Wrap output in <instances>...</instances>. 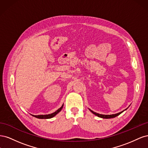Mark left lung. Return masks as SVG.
<instances>
[{"instance_id":"obj_1","label":"left lung","mask_w":148,"mask_h":148,"mask_svg":"<svg viewBox=\"0 0 148 148\" xmlns=\"http://www.w3.org/2000/svg\"><path fill=\"white\" fill-rule=\"evenodd\" d=\"M90 110V109H89ZM90 111L91 112L92 114H94L95 115H97V117H101V118H103V119H110V118H114V117H117V116H118L119 115H120L121 113H122L123 111L121 112H119L118 114H112V115H102V114H97V113H96L95 112H93L92 110H90Z\"/></svg>"}]
</instances>
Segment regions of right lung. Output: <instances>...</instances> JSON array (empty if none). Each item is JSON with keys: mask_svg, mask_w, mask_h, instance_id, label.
<instances>
[{"mask_svg": "<svg viewBox=\"0 0 148 148\" xmlns=\"http://www.w3.org/2000/svg\"><path fill=\"white\" fill-rule=\"evenodd\" d=\"M62 107H63V106H62L60 109H59L57 110H56L55 112H53V113L51 114H48V115H32L34 116V117H35L38 118V119H51V118H52L53 117H54V116L56 114H57L58 113H59V112L62 110Z\"/></svg>", "mask_w": 148, "mask_h": 148, "instance_id": "right-lung-1", "label": "right lung"}]
</instances>
